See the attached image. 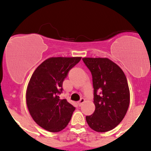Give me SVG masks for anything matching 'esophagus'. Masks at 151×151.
<instances>
[{
  "label": "esophagus",
  "instance_id": "1",
  "mask_svg": "<svg viewBox=\"0 0 151 151\" xmlns=\"http://www.w3.org/2000/svg\"><path fill=\"white\" fill-rule=\"evenodd\" d=\"M85 102V99L81 98V99H80V101H79V102H78V105H80V106H81V105L82 104H83V102Z\"/></svg>",
  "mask_w": 151,
  "mask_h": 151
}]
</instances>
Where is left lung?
Here are the masks:
<instances>
[{"label":"left lung","mask_w":151,"mask_h":151,"mask_svg":"<svg viewBox=\"0 0 151 151\" xmlns=\"http://www.w3.org/2000/svg\"><path fill=\"white\" fill-rule=\"evenodd\" d=\"M92 75L95 110L86 120L90 128L105 132L119 125L130 102L128 82L122 68L108 58L82 59Z\"/></svg>","instance_id":"8db88e82"}]
</instances>
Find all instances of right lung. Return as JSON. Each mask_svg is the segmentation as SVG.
<instances>
[{
  "label": "right lung",
  "mask_w": 151,
  "mask_h": 151,
  "mask_svg": "<svg viewBox=\"0 0 151 151\" xmlns=\"http://www.w3.org/2000/svg\"><path fill=\"white\" fill-rule=\"evenodd\" d=\"M81 57H50L32 73L26 91V104L31 117L38 125L50 132L64 129L76 108L58 96L68 73Z\"/></svg>",
  "instance_id": "1"
}]
</instances>
